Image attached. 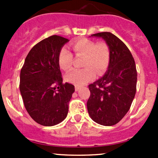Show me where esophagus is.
I'll return each instance as SVG.
<instances>
[{"instance_id":"1","label":"esophagus","mask_w":158,"mask_h":158,"mask_svg":"<svg viewBox=\"0 0 158 158\" xmlns=\"http://www.w3.org/2000/svg\"><path fill=\"white\" fill-rule=\"evenodd\" d=\"M75 89H76V91L77 92V91H79V89H80V87L78 86V85H76V86H75Z\"/></svg>"}]
</instances>
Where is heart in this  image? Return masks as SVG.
I'll return each instance as SVG.
<instances>
[{"instance_id":"obj_1","label":"heart","mask_w":158,"mask_h":158,"mask_svg":"<svg viewBox=\"0 0 158 158\" xmlns=\"http://www.w3.org/2000/svg\"><path fill=\"white\" fill-rule=\"evenodd\" d=\"M73 49L76 55L83 56V69H73L66 75V80L77 85H83L92 80L95 73L101 75L109 64L110 51L108 45L100 42L95 44L89 39H81L73 44ZM73 62V55L66 47L58 54V63L62 69L69 70Z\"/></svg>"}]
</instances>
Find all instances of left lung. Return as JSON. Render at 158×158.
I'll return each mask as SVG.
<instances>
[{
	"mask_svg": "<svg viewBox=\"0 0 158 158\" xmlns=\"http://www.w3.org/2000/svg\"><path fill=\"white\" fill-rule=\"evenodd\" d=\"M91 36L106 41L110 60L104 76L89 85L87 109L94 122L111 126L123 118L131 106L136 93V66L128 47L114 34L102 32Z\"/></svg>",
	"mask_w": 158,
	"mask_h": 158,
	"instance_id": "1",
	"label": "left lung"
}]
</instances>
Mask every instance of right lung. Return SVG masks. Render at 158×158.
<instances>
[{"mask_svg": "<svg viewBox=\"0 0 158 158\" xmlns=\"http://www.w3.org/2000/svg\"><path fill=\"white\" fill-rule=\"evenodd\" d=\"M69 41L57 35L43 40L30 49L20 71V91L25 108L44 126H53L66 118L75 92L74 85L63 83L58 63L59 52Z\"/></svg>", "mask_w": 158, "mask_h": 158, "instance_id": "1", "label": "right lung"}]
</instances>
